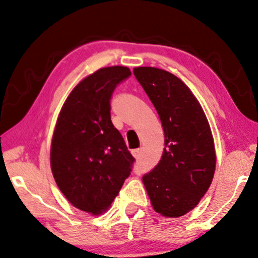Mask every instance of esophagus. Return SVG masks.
I'll list each match as a JSON object with an SVG mask.
<instances>
[{
	"mask_svg": "<svg viewBox=\"0 0 258 258\" xmlns=\"http://www.w3.org/2000/svg\"><path fill=\"white\" fill-rule=\"evenodd\" d=\"M141 153H142V151L139 150V149H136V150H132V156L135 157L136 160L141 159Z\"/></svg>",
	"mask_w": 258,
	"mask_h": 258,
	"instance_id": "1",
	"label": "esophagus"
}]
</instances>
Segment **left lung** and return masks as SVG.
Segmentation results:
<instances>
[{"instance_id": "obj_1", "label": "left lung", "mask_w": 258, "mask_h": 258, "mask_svg": "<svg viewBox=\"0 0 258 258\" xmlns=\"http://www.w3.org/2000/svg\"><path fill=\"white\" fill-rule=\"evenodd\" d=\"M133 73L164 132L162 157L143 176V184L155 212L180 218L197 207L213 181L216 154L212 130L201 103L181 79L156 67H136Z\"/></svg>"}]
</instances>
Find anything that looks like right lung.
Segmentation results:
<instances>
[{"mask_svg":"<svg viewBox=\"0 0 258 258\" xmlns=\"http://www.w3.org/2000/svg\"><path fill=\"white\" fill-rule=\"evenodd\" d=\"M130 68H99L74 86L51 138L55 181L73 207L98 216L110 207L135 159L110 120V97Z\"/></svg>","mask_w":258,"mask_h":258,"instance_id":"add662e5","label":"right lung"}]
</instances>
